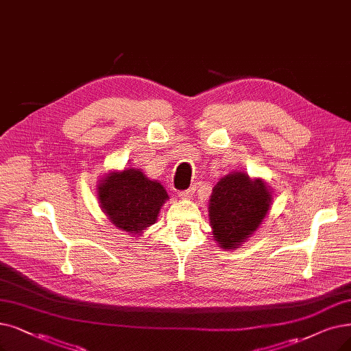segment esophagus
Segmentation results:
<instances>
[{
	"label": "esophagus",
	"mask_w": 351,
	"mask_h": 351,
	"mask_svg": "<svg viewBox=\"0 0 351 351\" xmlns=\"http://www.w3.org/2000/svg\"><path fill=\"white\" fill-rule=\"evenodd\" d=\"M194 187H191V189H189V190H184V191H181L180 193V195H181V197H183V199H191L193 197V194H194Z\"/></svg>",
	"instance_id": "1"
}]
</instances>
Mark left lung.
<instances>
[{
	"instance_id": "obj_1",
	"label": "left lung",
	"mask_w": 351,
	"mask_h": 351,
	"mask_svg": "<svg viewBox=\"0 0 351 351\" xmlns=\"http://www.w3.org/2000/svg\"><path fill=\"white\" fill-rule=\"evenodd\" d=\"M272 194L262 178L246 173L224 176L213 187L208 202V219L215 241L224 250L239 247L265 219Z\"/></svg>"
}]
</instances>
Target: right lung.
Segmentation results:
<instances>
[{"label":"right lung","instance_id":"right-lung-1","mask_svg":"<svg viewBox=\"0 0 351 351\" xmlns=\"http://www.w3.org/2000/svg\"><path fill=\"white\" fill-rule=\"evenodd\" d=\"M101 208L115 226L130 234H141L158 219L168 200L165 189L139 168L108 173L97 186Z\"/></svg>","mask_w":351,"mask_h":351}]
</instances>
